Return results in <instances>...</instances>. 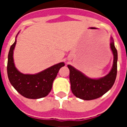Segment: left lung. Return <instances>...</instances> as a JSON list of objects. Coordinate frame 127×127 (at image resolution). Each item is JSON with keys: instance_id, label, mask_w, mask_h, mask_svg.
<instances>
[{"instance_id": "8db88e82", "label": "left lung", "mask_w": 127, "mask_h": 127, "mask_svg": "<svg viewBox=\"0 0 127 127\" xmlns=\"http://www.w3.org/2000/svg\"><path fill=\"white\" fill-rule=\"evenodd\" d=\"M110 48L113 55V67L104 77L97 79L90 78L70 65H67L70 70L69 79L72 92L76 97L85 100L96 99L112 88L117 74L118 61L117 50L112 37L110 39Z\"/></svg>"}]
</instances>
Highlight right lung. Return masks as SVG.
Masks as SVG:
<instances>
[{
  "instance_id": "obj_1",
  "label": "right lung",
  "mask_w": 127,
  "mask_h": 127,
  "mask_svg": "<svg viewBox=\"0 0 127 127\" xmlns=\"http://www.w3.org/2000/svg\"><path fill=\"white\" fill-rule=\"evenodd\" d=\"M18 34L8 54L7 70L9 80L14 89L26 98L37 99L46 97L51 92L53 81L60 68L65 65L64 62L58 63L34 74L20 72L15 67L13 59Z\"/></svg>"
}]
</instances>
